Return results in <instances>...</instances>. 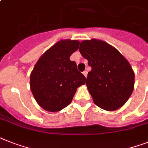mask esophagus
Wrapping results in <instances>:
<instances>
[{
  "mask_svg": "<svg viewBox=\"0 0 148 148\" xmlns=\"http://www.w3.org/2000/svg\"><path fill=\"white\" fill-rule=\"evenodd\" d=\"M83 74H84V76L86 77V76H87V74H88V72L86 71H84L83 72Z\"/></svg>",
  "mask_w": 148,
  "mask_h": 148,
  "instance_id": "esophagus-1",
  "label": "esophagus"
}]
</instances>
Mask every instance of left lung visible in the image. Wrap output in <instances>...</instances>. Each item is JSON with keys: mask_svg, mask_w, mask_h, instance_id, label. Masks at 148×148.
<instances>
[{"mask_svg": "<svg viewBox=\"0 0 148 148\" xmlns=\"http://www.w3.org/2000/svg\"><path fill=\"white\" fill-rule=\"evenodd\" d=\"M79 51L92 68L86 85L95 104L107 111L122 107L134 89L130 64L117 49L101 40L83 41Z\"/></svg>", "mask_w": 148, "mask_h": 148, "instance_id": "8db88e82", "label": "left lung"}]
</instances>
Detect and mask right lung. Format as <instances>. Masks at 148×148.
<instances>
[{
	"mask_svg": "<svg viewBox=\"0 0 148 148\" xmlns=\"http://www.w3.org/2000/svg\"><path fill=\"white\" fill-rule=\"evenodd\" d=\"M77 40H61L38 60L30 75V88L41 107L58 112L71 103L77 88L86 77L70 56L78 49Z\"/></svg>",
	"mask_w": 148,
	"mask_h": 148,
	"instance_id": "right-lung-1",
	"label": "right lung"
}]
</instances>
